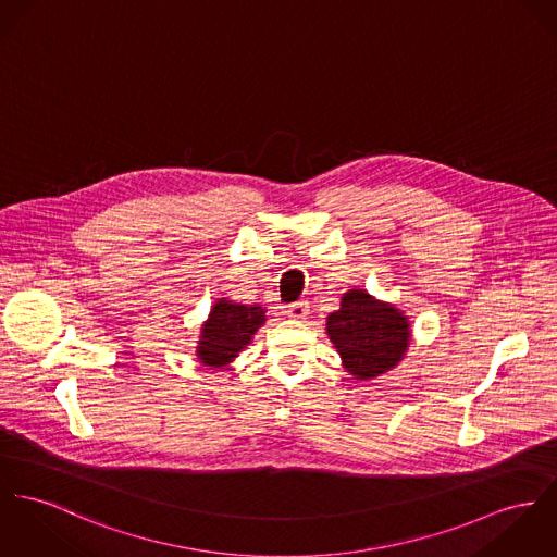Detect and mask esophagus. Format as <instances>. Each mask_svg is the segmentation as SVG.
I'll list each match as a JSON object with an SVG mask.
<instances>
[{"mask_svg":"<svg viewBox=\"0 0 557 557\" xmlns=\"http://www.w3.org/2000/svg\"><path fill=\"white\" fill-rule=\"evenodd\" d=\"M307 313H309V302H307V300H297V302H293V305L288 307V315H290L293 320H305Z\"/></svg>","mask_w":557,"mask_h":557,"instance_id":"obj_1","label":"esophagus"}]
</instances>
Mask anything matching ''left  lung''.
<instances>
[{"label":"left lung","instance_id":"obj_1","mask_svg":"<svg viewBox=\"0 0 557 557\" xmlns=\"http://www.w3.org/2000/svg\"><path fill=\"white\" fill-rule=\"evenodd\" d=\"M326 333L356 380H373L394 369L411 337L407 315L364 290L343 295L342 309L326 318Z\"/></svg>","mask_w":557,"mask_h":557}]
</instances>
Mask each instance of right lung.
Masks as SVG:
<instances>
[{"instance_id": "right-lung-1", "label": "right lung", "mask_w": 557, "mask_h": 557, "mask_svg": "<svg viewBox=\"0 0 557 557\" xmlns=\"http://www.w3.org/2000/svg\"><path fill=\"white\" fill-rule=\"evenodd\" d=\"M260 305H239L233 300H215L208 322L201 329L197 356L206 367H226L264 324Z\"/></svg>"}]
</instances>
